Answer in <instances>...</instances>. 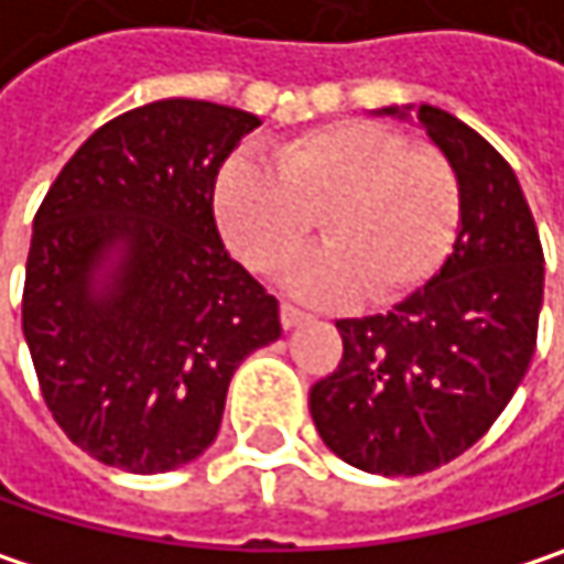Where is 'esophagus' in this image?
Wrapping results in <instances>:
<instances>
[{"mask_svg": "<svg viewBox=\"0 0 564 564\" xmlns=\"http://www.w3.org/2000/svg\"><path fill=\"white\" fill-rule=\"evenodd\" d=\"M306 319H310V313H303L300 306H293V303H283L281 306L283 329H293V326H300V323H306Z\"/></svg>", "mask_w": 564, "mask_h": 564, "instance_id": "34e87169", "label": "esophagus"}]
</instances>
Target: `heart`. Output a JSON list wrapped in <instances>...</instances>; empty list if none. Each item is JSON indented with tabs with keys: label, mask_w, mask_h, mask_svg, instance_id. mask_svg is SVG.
<instances>
[{
	"label": "heart",
	"mask_w": 564,
	"mask_h": 564,
	"mask_svg": "<svg viewBox=\"0 0 564 564\" xmlns=\"http://www.w3.org/2000/svg\"><path fill=\"white\" fill-rule=\"evenodd\" d=\"M271 164L235 158L213 193L219 229L251 271L281 274L316 219L326 248L290 274V286L316 303L361 290L371 303H393L448 261L462 229V186L442 154L413 148L403 131L341 119L281 141Z\"/></svg>",
	"instance_id": "1"
}]
</instances>
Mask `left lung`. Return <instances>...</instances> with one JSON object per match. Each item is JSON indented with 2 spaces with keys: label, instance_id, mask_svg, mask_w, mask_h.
<instances>
[{
  "label": "left lung",
  "instance_id": "obj_1",
  "mask_svg": "<svg viewBox=\"0 0 564 564\" xmlns=\"http://www.w3.org/2000/svg\"><path fill=\"white\" fill-rule=\"evenodd\" d=\"M416 119L462 186L455 251L384 316L338 319L341 361L310 387L323 442L387 478L426 475L494 426L530 368L542 310V241L513 167L455 116L420 106Z\"/></svg>",
  "mask_w": 564,
  "mask_h": 564
}]
</instances>
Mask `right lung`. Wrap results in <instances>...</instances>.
Listing matches in <instances>:
<instances>
[{
    "label": "right lung",
    "instance_id": "obj_1",
    "mask_svg": "<svg viewBox=\"0 0 564 564\" xmlns=\"http://www.w3.org/2000/svg\"><path fill=\"white\" fill-rule=\"evenodd\" d=\"M261 126L203 99H161L93 131L34 213L22 329L41 397L102 465L158 475L203 455L235 368L281 335L278 296L223 245L219 167ZM123 245L113 286L91 268Z\"/></svg>",
    "mask_w": 564,
    "mask_h": 564
}]
</instances>
